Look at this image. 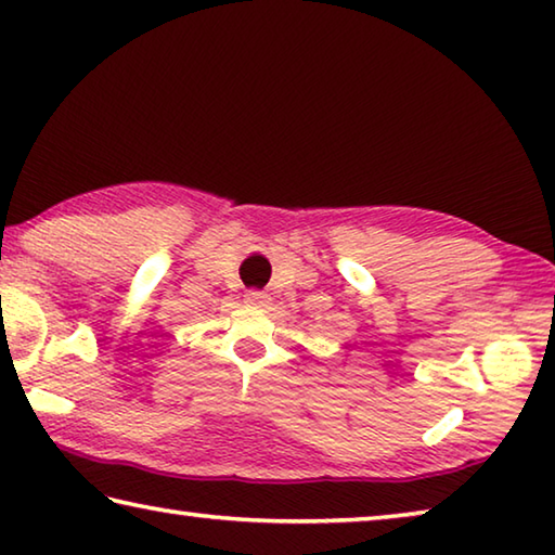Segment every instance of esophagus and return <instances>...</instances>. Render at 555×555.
<instances>
[{
    "label": "esophagus",
    "mask_w": 555,
    "mask_h": 555,
    "mask_svg": "<svg viewBox=\"0 0 555 555\" xmlns=\"http://www.w3.org/2000/svg\"><path fill=\"white\" fill-rule=\"evenodd\" d=\"M268 302H270V297L266 293H260V289H248V293H246V305L266 307Z\"/></svg>",
    "instance_id": "obj_1"
}]
</instances>
